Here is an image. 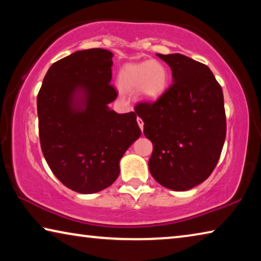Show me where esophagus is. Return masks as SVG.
<instances>
[{"label":"esophagus","instance_id":"1","mask_svg":"<svg viewBox=\"0 0 261 261\" xmlns=\"http://www.w3.org/2000/svg\"><path fill=\"white\" fill-rule=\"evenodd\" d=\"M137 122H138V125H139V127H140V130L143 131V129H144V122H143V120H141V118H137Z\"/></svg>","mask_w":261,"mask_h":261}]
</instances>
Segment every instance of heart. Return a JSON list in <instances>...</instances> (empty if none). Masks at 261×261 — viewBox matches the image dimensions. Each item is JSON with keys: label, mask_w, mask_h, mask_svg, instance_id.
<instances>
[{"label": "heart", "mask_w": 261, "mask_h": 261, "mask_svg": "<svg viewBox=\"0 0 261 261\" xmlns=\"http://www.w3.org/2000/svg\"><path fill=\"white\" fill-rule=\"evenodd\" d=\"M169 74L158 61L127 64L120 72V84L125 90H136L145 99L155 100L166 91Z\"/></svg>", "instance_id": "obj_1"}]
</instances>
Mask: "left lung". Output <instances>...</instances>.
<instances>
[{"label": "left lung", "mask_w": 261, "mask_h": 261, "mask_svg": "<svg viewBox=\"0 0 261 261\" xmlns=\"http://www.w3.org/2000/svg\"><path fill=\"white\" fill-rule=\"evenodd\" d=\"M158 56L170 67L173 84L155 101L137 103L135 112L153 144L148 168L154 179L185 191L208 178L220 159L227 131L222 88L200 62Z\"/></svg>", "instance_id": "1"}]
</instances>
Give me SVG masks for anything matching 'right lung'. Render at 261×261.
Here are the masks:
<instances>
[{
  "label": "right lung",
  "instance_id": "add662e5",
  "mask_svg": "<svg viewBox=\"0 0 261 261\" xmlns=\"http://www.w3.org/2000/svg\"><path fill=\"white\" fill-rule=\"evenodd\" d=\"M112 57L101 48L73 53L51 65L38 93L43 156L62 184L84 194L116 180L121 158L141 135L135 112L108 108L117 98Z\"/></svg>",
  "mask_w": 261,
  "mask_h": 261
}]
</instances>
